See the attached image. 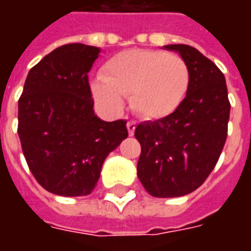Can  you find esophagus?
Masks as SVG:
<instances>
[{
    "label": "esophagus",
    "mask_w": 251,
    "mask_h": 251,
    "mask_svg": "<svg viewBox=\"0 0 251 251\" xmlns=\"http://www.w3.org/2000/svg\"><path fill=\"white\" fill-rule=\"evenodd\" d=\"M126 127H127L129 134L133 136V134H134V130H136V122H134V121H129V122L126 124Z\"/></svg>",
    "instance_id": "1"
}]
</instances>
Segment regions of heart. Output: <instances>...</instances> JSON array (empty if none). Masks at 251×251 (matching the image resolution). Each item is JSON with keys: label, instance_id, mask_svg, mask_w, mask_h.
Wrapping results in <instances>:
<instances>
[{"label": "heart", "instance_id": "obj_1", "mask_svg": "<svg viewBox=\"0 0 251 251\" xmlns=\"http://www.w3.org/2000/svg\"><path fill=\"white\" fill-rule=\"evenodd\" d=\"M189 86V70L181 57L154 50H127L106 63L102 77L91 83L95 100L111 113H120L124 98L144 118L172 114Z\"/></svg>", "mask_w": 251, "mask_h": 251}]
</instances>
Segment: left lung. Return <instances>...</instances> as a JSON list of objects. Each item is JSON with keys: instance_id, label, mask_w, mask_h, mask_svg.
Instances as JSON below:
<instances>
[{"instance_id": "8db88e82", "label": "left lung", "mask_w": 251, "mask_h": 251, "mask_svg": "<svg viewBox=\"0 0 251 251\" xmlns=\"http://www.w3.org/2000/svg\"><path fill=\"white\" fill-rule=\"evenodd\" d=\"M189 70L187 95L172 114L141 122L137 176L154 198H177L199 188L215 168L227 137L230 102L225 75L196 48L164 46Z\"/></svg>"}]
</instances>
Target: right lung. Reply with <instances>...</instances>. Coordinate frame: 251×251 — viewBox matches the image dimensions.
Returning <instances> with one entry per match:
<instances>
[{
    "label": "right lung",
    "instance_id": "right-lung-1",
    "mask_svg": "<svg viewBox=\"0 0 251 251\" xmlns=\"http://www.w3.org/2000/svg\"><path fill=\"white\" fill-rule=\"evenodd\" d=\"M98 47L66 44L28 74L19 100V137L37 183L59 196L93 192L103 161L127 137L126 121L94 114L88 72Z\"/></svg>",
    "mask_w": 251,
    "mask_h": 251
}]
</instances>
